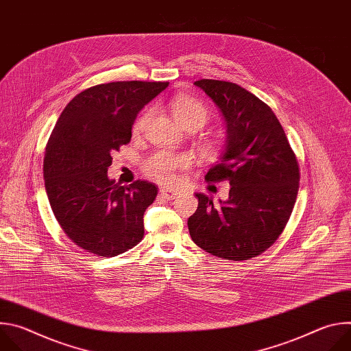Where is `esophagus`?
Instances as JSON below:
<instances>
[{"instance_id": "34e87169", "label": "esophagus", "mask_w": 351, "mask_h": 351, "mask_svg": "<svg viewBox=\"0 0 351 351\" xmlns=\"http://www.w3.org/2000/svg\"><path fill=\"white\" fill-rule=\"evenodd\" d=\"M160 194H161L162 197L168 198V199H172V198H175V197L179 194V191H178V190H168V189H165V187H161V189H160Z\"/></svg>"}]
</instances>
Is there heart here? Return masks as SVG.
Returning <instances> with one entry per match:
<instances>
[{
  "label": "heart",
  "instance_id": "heart-1",
  "mask_svg": "<svg viewBox=\"0 0 351 351\" xmlns=\"http://www.w3.org/2000/svg\"><path fill=\"white\" fill-rule=\"evenodd\" d=\"M172 115L175 121L183 128L203 126L207 122L208 112L206 107L194 97L179 94L172 99ZM148 119V112H144L134 123L133 130L138 133ZM189 160L180 154H171L165 152L156 153L144 161L143 169L147 176L157 180L161 184H172L176 180V172L184 169Z\"/></svg>",
  "mask_w": 351,
  "mask_h": 351
}]
</instances>
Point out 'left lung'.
Wrapping results in <instances>:
<instances>
[{"instance_id":"left-lung-1","label":"left lung","mask_w":351,"mask_h":351,"mask_svg":"<svg viewBox=\"0 0 351 351\" xmlns=\"http://www.w3.org/2000/svg\"><path fill=\"white\" fill-rule=\"evenodd\" d=\"M219 108L226 141L207 182L228 180L226 202L195 193L198 207L187 226L207 253L233 261L253 258L286 226L298 191V164L274 111L236 83L194 82Z\"/></svg>"}]
</instances>
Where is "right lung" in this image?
Here are the masks:
<instances>
[{"label": "right lung", "instance_id": "right-lung-1", "mask_svg": "<svg viewBox=\"0 0 351 351\" xmlns=\"http://www.w3.org/2000/svg\"><path fill=\"white\" fill-rule=\"evenodd\" d=\"M168 82H112L90 87L60 115L43 165L49 206L68 237L87 253L114 257L144 234L143 217L158 187L108 178L111 154L132 138L137 114Z\"/></svg>", "mask_w": 351, "mask_h": 351}]
</instances>
